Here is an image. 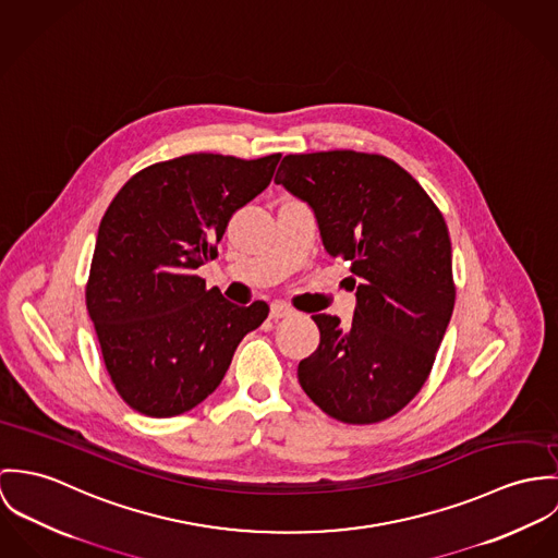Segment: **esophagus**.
Listing matches in <instances>:
<instances>
[{
	"label": "esophagus",
	"instance_id": "1",
	"mask_svg": "<svg viewBox=\"0 0 558 558\" xmlns=\"http://www.w3.org/2000/svg\"><path fill=\"white\" fill-rule=\"evenodd\" d=\"M291 314H293V308H289V306L282 304V302H274L271 308H269V316H271V318H284V316H291Z\"/></svg>",
	"mask_w": 558,
	"mask_h": 558
}]
</instances>
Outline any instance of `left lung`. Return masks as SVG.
<instances>
[{"label": "left lung", "mask_w": 558, "mask_h": 558, "mask_svg": "<svg viewBox=\"0 0 558 558\" xmlns=\"http://www.w3.org/2000/svg\"><path fill=\"white\" fill-rule=\"evenodd\" d=\"M274 182L308 203L325 252L351 260L357 287L351 325L312 314L320 342L300 362V385L338 422H383L426 383L453 312L447 225L426 190L376 154H291Z\"/></svg>", "instance_id": "obj_1"}]
</instances>
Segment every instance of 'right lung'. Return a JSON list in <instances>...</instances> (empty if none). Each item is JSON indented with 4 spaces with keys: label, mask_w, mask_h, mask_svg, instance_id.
<instances>
[{
    "label": "right lung",
    "mask_w": 558,
    "mask_h": 558,
    "mask_svg": "<svg viewBox=\"0 0 558 558\" xmlns=\"http://www.w3.org/2000/svg\"><path fill=\"white\" fill-rule=\"evenodd\" d=\"M280 154H187L138 171L100 220L85 291L105 366L125 404L173 417L222 383L244 336L269 314L238 306L194 274L231 216L269 186Z\"/></svg>",
    "instance_id": "obj_1"
}]
</instances>
